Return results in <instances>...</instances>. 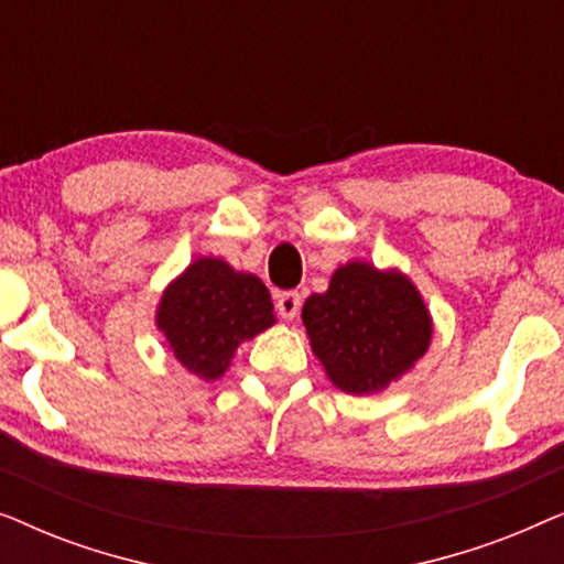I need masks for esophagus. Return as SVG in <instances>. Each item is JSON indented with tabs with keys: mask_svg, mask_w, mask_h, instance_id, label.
Returning a JSON list of instances; mask_svg holds the SVG:
<instances>
[{
	"mask_svg": "<svg viewBox=\"0 0 564 564\" xmlns=\"http://www.w3.org/2000/svg\"><path fill=\"white\" fill-rule=\"evenodd\" d=\"M300 305H303V295L295 290L280 292V295H276V313H280L284 321H295L300 313Z\"/></svg>",
	"mask_w": 564,
	"mask_h": 564,
	"instance_id": "34e87169",
	"label": "esophagus"
}]
</instances>
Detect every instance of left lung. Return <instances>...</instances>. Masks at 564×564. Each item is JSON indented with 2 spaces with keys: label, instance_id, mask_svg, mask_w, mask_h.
I'll list each match as a JSON object with an SVG mask.
<instances>
[{
  "label": "left lung",
  "instance_id": "left-lung-1",
  "mask_svg": "<svg viewBox=\"0 0 564 564\" xmlns=\"http://www.w3.org/2000/svg\"><path fill=\"white\" fill-rule=\"evenodd\" d=\"M311 349L328 380L349 395L380 392L429 351L434 321L421 292L398 269L349 261L328 290L303 305Z\"/></svg>",
  "mask_w": 564,
  "mask_h": 564
}]
</instances>
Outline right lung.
Segmentation results:
<instances>
[{
    "label": "right lung",
    "mask_w": 564,
    "mask_h": 564,
    "mask_svg": "<svg viewBox=\"0 0 564 564\" xmlns=\"http://www.w3.org/2000/svg\"><path fill=\"white\" fill-rule=\"evenodd\" d=\"M274 323L267 284L215 257L192 261L166 284L156 305V328L169 349L205 382L226 375L238 346Z\"/></svg>",
    "instance_id": "add662e5"
}]
</instances>
